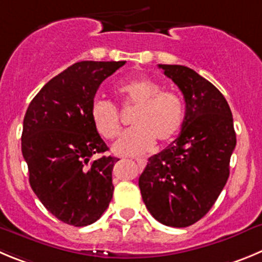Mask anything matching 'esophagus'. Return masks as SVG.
<instances>
[{"mask_svg": "<svg viewBox=\"0 0 262 262\" xmlns=\"http://www.w3.org/2000/svg\"><path fill=\"white\" fill-rule=\"evenodd\" d=\"M137 164H138V167L141 168V169H143V168L146 167V160L145 159H137Z\"/></svg>", "mask_w": 262, "mask_h": 262, "instance_id": "obj_1", "label": "esophagus"}]
</instances>
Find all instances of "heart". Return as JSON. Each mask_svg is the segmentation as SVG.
Instances as JSON below:
<instances>
[{
    "label": "heart",
    "mask_w": 262,
    "mask_h": 262,
    "mask_svg": "<svg viewBox=\"0 0 262 262\" xmlns=\"http://www.w3.org/2000/svg\"><path fill=\"white\" fill-rule=\"evenodd\" d=\"M124 106L134 107L133 129L124 133L114 145V152L134 156L150 151L155 139L167 143L181 132L185 108L181 98L147 76L133 77L116 86ZM90 119L98 134L104 139L116 138L121 130L120 115L115 104L98 99L92 104Z\"/></svg>",
    "instance_id": "heart-1"
}]
</instances>
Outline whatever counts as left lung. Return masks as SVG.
Returning <instances> with one entry per match:
<instances>
[{
  "instance_id": "left-lung-1",
  "label": "left lung",
  "mask_w": 262,
  "mask_h": 262,
  "mask_svg": "<svg viewBox=\"0 0 262 262\" xmlns=\"http://www.w3.org/2000/svg\"><path fill=\"white\" fill-rule=\"evenodd\" d=\"M159 68L180 88L186 112L178 138L148 159L138 185L154 219L186 227L208 213L226 185L236 145L233 115L221 92L194 70Z\"/></svg>"
}]
</instances>
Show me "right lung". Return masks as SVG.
<instances>
[{
    "label": "right lung",
    "mask_w": 262,
    "mask_h": 262,
    "mask_svg": "<svg viewBox=\"0 0 262 262\" xmlns=\"http://www.w3.org/2000/svg\"><path fill=\"white\" fill-rule=\"evenodd\" d=\"M121 62L84 60L53 77L37 93L23 120L21 152L29 183L53 216L72 226L97 221L114 194L112 169L119 159L90 119L98 88Z\"/></svg>",
    "instance_id": "obj_1"
}]
</instances>
